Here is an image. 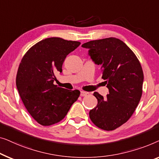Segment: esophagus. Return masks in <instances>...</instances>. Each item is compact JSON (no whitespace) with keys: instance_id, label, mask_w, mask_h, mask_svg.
I'll return each instance as SVG.
<instances>
[{"instance_id":"esophagus-1","label":"esophagus","mask_w":159,"mask_h":159,"mask_svg":"<svg viewBox=\"0 0 159 159\" xmlns=\"http://www.w3.org/2000/svg\"><path fill=\"white\" fill-rule=\"evenodd\" d=\"M87 95V93L86 92V91H80V96L81 97H85V96Z\"/></svg>"}]
</instances>
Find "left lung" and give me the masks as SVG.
Here are the masks:
<instances>
[{"instance_id":"obj_1","label":"left lung","mask_w":159,"mask_h":159,"mask_svg":"<svg viewBox=\"0 0 159 159\" xmlns=\"http://www.w3.org/2000/svg\"><path fill=\"white\" fill-rule=\"evenodd\" d=\"M82 47L89 49L91 59L101 66L109 92L105 99L93 93L98 103L89 117L99 128L114 130L130 118L139 104L144 79L141 65L129 47L115 37L93 40Z\"/></svg>"}]
</instances>
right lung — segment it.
Here are the masks:
<instances>
[{
	"label": "right lung",
	"mask_w": 159,
	"mask_h": 159,
	"mask_svg": "<svg viewBox=\"0 0 159 159\" xmlns=\"http://www.w3.org/2000/svg\"><path fill=\"white\" fill-rule=\"evenodd\" d=\"M80 42L60 37L47 38L33 45L22 57L16 84L29 113L43 126L57 123L66 117L80 96L79 90H68L53 83L55 73L69 53Z\"/></svg>",
	"instance_id": "obj_1"
}]
</instances>
